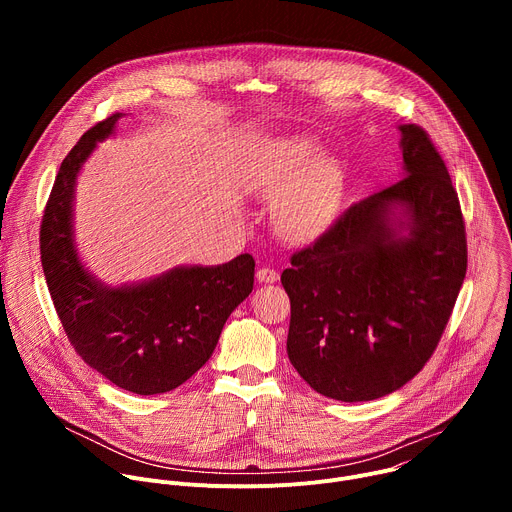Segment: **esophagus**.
<instances>
[{"label":"esophagus","instance_id":"34e87169","mask_svg":"<svg viewBox=\"0 0 512 512\" xmlns=\"http://www.w3.org/2000/svg\"><path fill=\"white\" fill-rule=\"evenodd\" d=\"M257 279L261 281V283H275L277 279H279V271L277 269H273V267H259L257 269Z\"/></svg>","mask_w":512,"mask_h":512}]
</instances>
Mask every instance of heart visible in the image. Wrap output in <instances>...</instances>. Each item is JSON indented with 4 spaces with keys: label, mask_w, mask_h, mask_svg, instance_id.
I'll return each instance as SVG.
<instances>
[{
    "label": "heart",
    "mask_w": 512,
    "mask_h": 512,
    "mask_svg": "<svg viewBox=\"0 0 512 512\" xmlns=\"http://www.w3.org/2000/svg\"><path fill=\"white\" fill-rule=\"evenodd\" d=\"M316 159L308 139L285 143L279 164L267 180V192L285 194L277 204L275 227L285 239H308L332 218L340 196V172L334 162Z\"/></svg>",
    "instance_id": "obj_1"
}]
</instances>
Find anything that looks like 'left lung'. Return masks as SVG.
I'll return each mask as SVG.
<instances>
[{"label": "left lung", "instance_id": "left-lung-1", "mask_svg": "<svg viewBox=\"0 0 512 512\" xmlns=\"http://www.w3.org/2000/svg\"><path fill=\"white\" fill-rule=\"evenodd\" d=\"M399 129L405 178L352 204L281 273L287 356L314 391L346 403L389 395L425 367L468 267L448 168L423 127Z\"/></svg>", "mask_w": 512, "mask_h": 512}]
</instances>
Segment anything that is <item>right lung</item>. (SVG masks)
Instances as JSON below:
<instances>
[{
	"label": "right lung",
	"instance_id": "add662e5",
	"mask_svg": "<svg viewBox=\"0 0 512 512\" xmlns=\"http://www.w3.org/2000/svg\"><path fill=\"white\" fill-rule=\"evenodd\" d=\"M121 113L93 125L56 174L40 225V259L64 334L113 385L156 395L180 387L210 358L231 312L253 291L249 253L216 267H180L141 285L109 289L81 265L72 245V192L95 143Z\"/></svg>",
	"mask_w": 512,
	"mask_h": 512
}]
</instances>
